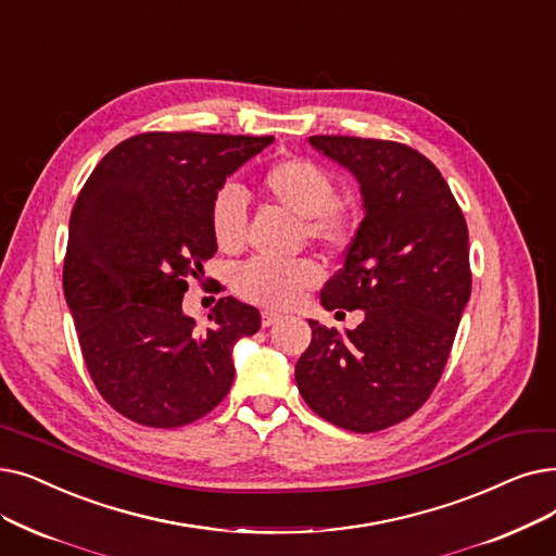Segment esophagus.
<instances>
[{
  "label": "esophagus",
  "mask_w": 556,
  "mask_h": 556,
  "mask_svg": "<svg viewBox=\"0 0 556 556\" xmlns=\"http://www.w3.org/2000/svg\"><path fill=\"white\" fill-rule=\"evenodd\" d=\"M281 320V316L279 313H275V311H263L261 313V325L263 327H273V325H277Z\"/></svg>",
  "instance_id": "34e87169"
}]
</instances>
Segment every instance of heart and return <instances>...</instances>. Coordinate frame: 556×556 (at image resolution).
I'll return each mask as SVG.
<instances>
[{"label":"heart","mask_w":556,"mask_h":556,"mask_svg":"<svg viewBox=\"0 0 556 556\" xmlns=\"http://www.w3.org/2000/svg\"><path fill=\"white\" fill-rule=\"evenodd\" d=\"M261 192L277 206L302 218V236L313 243L341 252L354 233L350 211L338 202L336 181L320 165L288 156L270 163L258 179ZM208 225L215 245L236 254L245 248L248 206L236 186L215 192L208 208ZM323 281V268L311 258L273 263L254 258L236 273V293L265 308H291Z\"/></svg>","instance_id":"1"}]
</instances>
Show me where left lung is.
<instances>
[{
	"mask_svg": "<svg viewBox=\"0 0 556 556\" xmlns=\"http://www.w3.org/2000/svg\"><path fill=\"white\" fill-rule=\"evenodd\" d=\"M308 142L356 177L366 215L320 293L327 311L364 308L338 331L308 320L295 366L304 402L356 433L414 416L445 370L470 300L468 225L439 167L408 144L356 136Z\"/></svg>",
	"mask_w": 556,
	"mask_h": 556,
	"instance_id": "obj_1",
	"label": "left lung"
}]
</instances>
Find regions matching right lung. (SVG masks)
<instances>
[{
  "label": "right lung",
  "instance_id": "1",
  "mask_svg": "<svg viewBox=\"0 0 556 556\" xmlns=\"http://www.w3.org/2000/svg\"><path fill=\"white\" fill-rule=\"evenodd\" d=\"M273 136L148 131L98 163L70 215L63 293L86 368L125 418L156 429L200 420L231 389V350L258 311L220 298L211 327L184 316L188 279L218 252L208 208Z\"/></svg>",
  "mask_w": 556,
  "mask_h": 556
}]
</instances>
